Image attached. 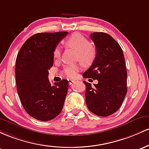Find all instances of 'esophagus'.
Returning <instances> with one entry per match:
<instances>
[{
	"instance_id": "obj_1",
	"label": "esophagus",
	"mask_w": 149,
	"mask_h": 149,
	"mask_svg": "<svg viewBox=\"0 0 149 149\" xmlns=\"http://www.w3.org/2000/svg\"><path fill=\"white\" fill-rule=\"evenodd\" d=\"M74 80H72V79H68V82H69V84L70 85H71V84H72L73 83H74Z\"/></svg>"
}]
</instances>
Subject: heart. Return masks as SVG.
I'll return each mask as SVG.
<instances>
[{
  "label": "heart",
  "mask_w": 149,
  "mask_h": 149,
  "mask_svg": "<svg viewBox=\"0 0 149 149\" xmlns=\"http://www.w3.org/2000/svg\"><path fill=\"white\" fill-rule=\"evenodd\" d=\"M65 45L67 47L77 51V59L86 65L91 64L96 59L97 55L96 47L89 43L87 38L79 33H74L69 36L65 41ZM53 56L55 59L60 58L61 48L59 46H56L53 49ZM79 69L78 65H68L64 68L63 73L67 77L73 79L77 76Z\"/></svg>",
  "instance_id": "1"
}]
</instances>
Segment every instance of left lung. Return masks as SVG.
Masks as SVG:
<instances>
[{
	"label": "left lung",
	"mask_w": 149,
	"mask_h": 149,
	"mask_svg": "<svg viewBox=\"0 0 149 149\" xmlns=\"http://www.w3.org/2000/svg\"><path fill=\"white\" fill-rule=\"evenodd\" d=\"M90 37L96 46L97 55L83 77L97 79L98 83L92 87L84 81L86 86L85 99L91 113L107 117L119 109L127 91L125 57L119 43L109 34L93 32Z\"/></svg>",
	"instance_id": "8db88e82"
}]
</instances>
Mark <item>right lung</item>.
I'll use <instances>...</instances> for the list:
<instances>
[{
	"mask_svg": "<svg viewBox=\"0 0 149 149\" xmlns=\"http://www.w3.org/2000/svg\"><path fill=\"white\" fill-rule=\"evenodd\" d=\"M68 33H37L25 41L17 56L15 79L19 99L26 113L40 121L53 120L63 110L68 81L63 79L52 86L48 70L53 65V49Z\"/></svg>",
	"mask_w": 149,
	"mask_h": 149,
	"instance_id": "1",
	"label": "right lung"
}]
</instances>
